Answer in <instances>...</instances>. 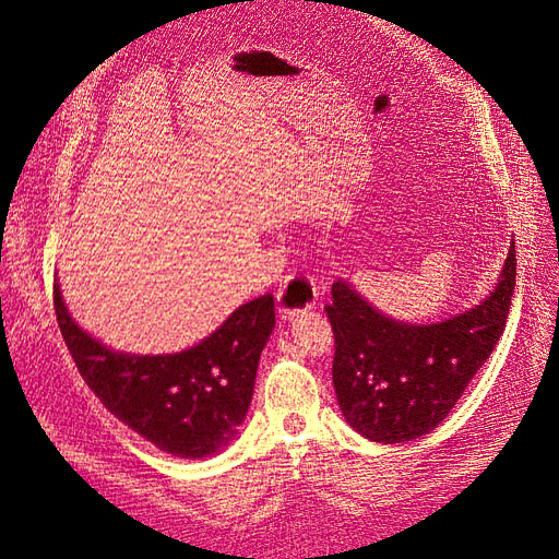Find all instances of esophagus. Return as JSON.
<instances>
[{"mask_svg": "<svg viewBox=\"0 0 559 559\" xmlns=\"http://www.w3.org/2000/svg\"><path fill=\"white\" fill-rule=\"evenodd\" d=\"M276 299H278V313L283 318H293L301 311L313 309L318 290L311 276H306L304 272H293L290 276H285Z\"/></svg>", "mask_w": 559, "mask_h": 559, "instance_id": "esophagus-1", "label": "esophagus"}]
</instances>
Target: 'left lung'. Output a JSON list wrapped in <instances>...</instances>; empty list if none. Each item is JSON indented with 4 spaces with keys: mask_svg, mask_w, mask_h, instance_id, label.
Instances as JSON below:
<instances>
[{
    "mask_svg": "<svg viewBox=\"0 0 559 559\" xmlns=\"http://www.w3.org/2000/svg\"><path fill=\"white\" fill-rule=\"evenodd\" d=\"M513 290L515 241L488 297L429 325L381 313L338 278L325 311L336 341L332 383L346 423L376 443L429 435L497 346Z\"/></svg>",
    "mask_w": 559,
    "mask_h": 559,
    "instance_id": "1",
    "label": "left lung"
}]
</instances>
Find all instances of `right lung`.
<instances>
[{
  "instance_id": "right-lung-1",
  "label": "right lung",
  "mask_w": 559,
  "mask_h": 559,
  "mask_svg": "<svg viewBox=\"0 0 559 559\" xmlns=\"http://www.w3.org/2000/svg\"><path fill=\"white\" fill-rule=\"evenodd\" d=\"M58 325L87 388L114 416L165 453L218 455L253 400L260 355L276 325L274 297L241 304L200 344L169 355H134L104 346L71 318L52 285Z\"/></svg>"
}]
</instances>
